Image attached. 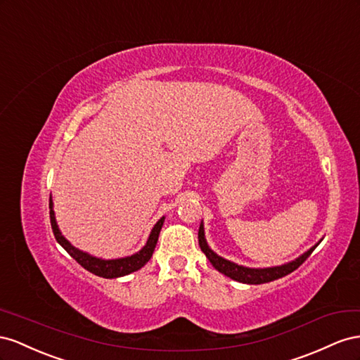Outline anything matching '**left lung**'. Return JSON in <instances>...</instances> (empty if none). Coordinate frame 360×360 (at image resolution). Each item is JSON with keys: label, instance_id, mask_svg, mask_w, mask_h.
Instances as JSON below:
<instances>
[{"label": "left lung", "instance_id": "left-lung-1", "mask_svg": "<svg viewBox=\"0 0 360 360\" xmlns=\"http://www.w3.org/2000/svg\"><path fill=\"white\" fill-rule=\"evenodd\" d=\"M199 245L202 252L207 255V258L210 259V262L212 264V266L215 270H219L220 273H223L224 276L231 277V279L241 282V283H249V285H261V283H266L271 282L276 279H281V277L292 273L294 270L299 269V266L309 258L311 253L315 250L316 245H314L312 249L307 250L306 253H303L300 258H297L292 262H288L281 266H270V269H248V266L243 265H237L228 259L220 258L219 255H215L207 244V240H205V233H203V224H200L199 228Z\"/></svg>", "mask_w": 360, "mask_h": 360}]
</instances>
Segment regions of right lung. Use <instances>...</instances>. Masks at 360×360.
I'll return each instance as SVG.
<instances>
[{"label": "right lung", "mask_w": 360, "mask_h": 360, "mask_svg": "<svg viewBox=\"0 0 360 360\" xmlns=\"http://www.w3.org/2000/svg\"><path fill=\"white\" fill-rule=\"evenodd\" d=\"M49 219H51V228H53L54 232V237L57 240V243L63 248L72 258H74L81 266H84V269L90 273H94L99 277H105V279H112V277H120V276H127L132 271H137L140 270L143 265H145L150 258H152V253L155 250V245L158 241V235L161 231V226L164 223V217L160 219L157 221V224L153 226V229L149 235V240L146 243L145 248H143L139 253L128 256V258H120V259H99L95 258V256H90L84 252H81L78 249H75L74 245H72L61 232L58 231V226L56 223V217H54V210H53V200L49 199Z\"/></svg>", "instance_id": "obj_1"}]
</instances>
